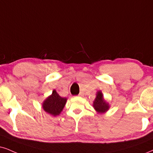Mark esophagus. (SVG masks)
<instances>
[{
  "mask_svg": "<svg viewBox=\"0 0 153 153\" xmlns=\"http://www.w3.org/2000/svg\"><path fill=\"white\" fill-rule=\"evenodd\" d=\"M78 96L79 97H82L83 96V92H80V93H79V94H78Z\"/></svg>",
  "mask_w": 153,
  "mask_h": 153,
  "instance_id": "obj_1",
  "label": "esophagus"
}]
</instances>
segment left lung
<instances>
[{
  "instance_id": "obj_1",
  "label": "left lung",
  "mask_w": 153,
  "mask_h": 153,
  "mask_svg": "<svg viewBox=\"0 0 153 153\" xmlns=\"http://www.w3.org/2000/svg\"><path fill=\"white\" fill-rule=\"evenodd\" d=\"M93 107L98 113L102 114L108 111L109 109V105L105 101L103 97V94L101 91L97 92L96 97L93 102Z\"/></svg>"
}]
</instances>
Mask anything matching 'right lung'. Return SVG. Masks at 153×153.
<instances>
[{"instance_id": "1", "label": "right lung", "mask_w": 153, "mask_h": 153, "mask_svg": "<svg viewBox=\"0 0 153 153\" xmlns=\"http://www.w3.org/2000/svg\"><path fill=\"white\" fill-rule=\"evenodd\" d=\"M67 99L61 97L55 90H53L51 95L48 97L42 104V107L46 113L53 117L59 115L65 107Z\"/></svg>"}]
</instances>
